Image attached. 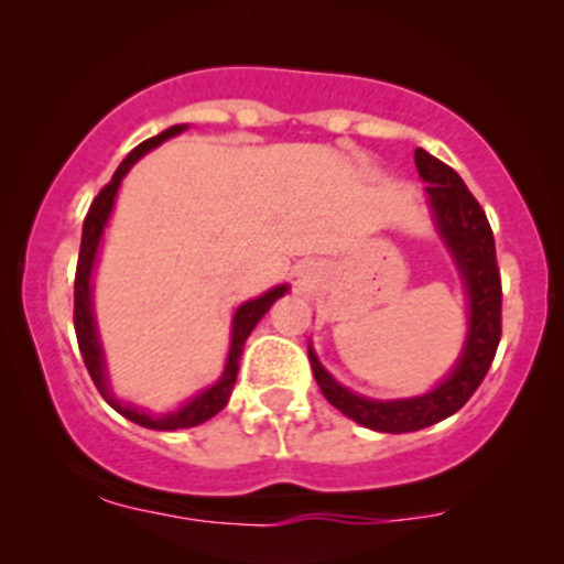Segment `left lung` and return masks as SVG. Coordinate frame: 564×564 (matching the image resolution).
<instances>
[{
  "instance_id": "left-lung-1",
  "label": "left lung",
  "mask_w": 564,
  "mask_h": 564,
  "mask_svg": "<svg viewBox=\"0 0 564 564\" xmlns=\"http://www.w3.org/2000/svg\"><path fill=\"white\" fill-rule=\"evenodd\" d=\"M414 166L423 182H429L425 193L434 207L436 224L447 248L453 250L469 294V338L458 366L440 388L425 395L403 398V401H371L340 388L308 349L311 371L324 398L355 423L384 434H409L456 414L486 379L502 338V278H499L497 246L486 213L447 163L436 161L425 150H414Z\"/></svg>"
}]
</instances>
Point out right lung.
Wrapping results in <instances>:
<instances>
[{"label": "right lung", "mask_w": 564, "mask_h": 564, "mask_svg": "<svg viewBox=\"0 0 564 564\" xmlns=\"http://www.w3.org/2000/svg\"><path fill=\"white\" fill-rule=\"evenodd\" d=\"M185 124H174V128L163 130V133L152 135V139L141 141L122 163L113 172L111 182L100 187V193L95 196L93 207H89L87 218H84V235H82V250H78V267H76V283H73V324H76V338H78V349H82L84 366H87L89 377H93L95 388H98L100 395L117 409L122 417L133 420V423L144 425V429H155V431H176V429H193V425L204 423V420L215 417L220 409L229 403L231 390H235L237 382V371H240V355L242 346H246V338L250 335V329L256 327L261 316L270 311V305L275 303L278 297H283L286 286H278L272 292L261 294V297L250 300V303H242L235 314V327H231V349H229V360H226V371L220 377L218 384H213L209 390H204L202 395L193 398L191 403H185L176 412L166 414V417H150L147 412H135V409L122 406L117 398L108 392L106 384V373H104V355H100V344H98V333H95V318H93V289H89V275H93V264H95V253H98L100 246V235H104V226L111 215L113 207V196H117V187L122 182V176L128 174V169L139 161L144 152H150L152 147L163 144L172 135L182 133Z\"/></svg>", "instance_id": "obj_1"}]
</instances>
